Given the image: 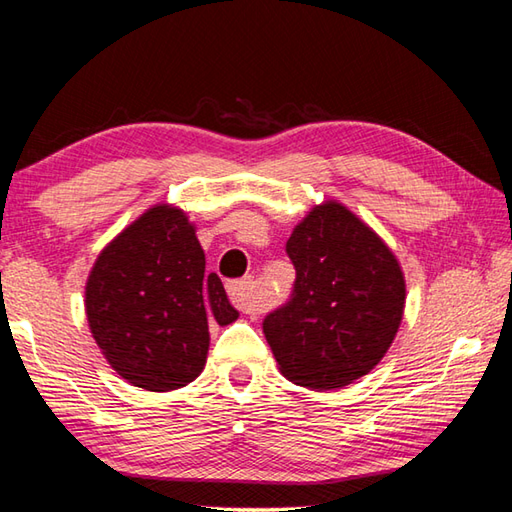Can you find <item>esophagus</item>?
Listing matches in <instances>:
<instances>
[{
    "label": "esophagus",
    "instance_id": "esophagus-1",
    "mask_svg": "<svg viewBox=\"0 0 512 512\" xmlns=\"http://www.w3.org/2000/svg\"><path fill=\"white\" fill-rule=\"evenodd\" d=\"M253 288H255V282L250 277L239 279V282H233L228 286L230 302L242 310V313H248V315H255L259 310L255 297H253Z\"/></svg>",
    "mask_w": 512,
    "mask_h": 512
}]
</instances>
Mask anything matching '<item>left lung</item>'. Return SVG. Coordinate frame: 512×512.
<instances>
[{
	"label": "left lung",
	"mask_w": 512,
	"mask_h": 512,
	"mask_svg": "<svg viewBox=\"0 0 512 512\" xmlns=\"http://www.w3.org/2000/svg\"><path fill=\"white\" fill-rule=\"evenodd\" d=\"M295 266L290 299L264 319L282 375L333 390L368 375L402 324L406 282L373 228L337 202L315 206L286 242Z\"/></svg>",
	"instance_id": "left-lung-1"
}]
</instances>
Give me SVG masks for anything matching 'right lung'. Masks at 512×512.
Instances as JSON below:
<instances>
[{"mask_svg": "<svg viewBox=\"0 0 512 512\" xmlns=\"http://www.w3.org/2000/svg\"><path fill=\"white\" fill-rule=\"evenodd\" d=\"M90 333L108 364L137 388L166 393L202 373L208 319L239 317L184 210L153 206L110 242L86 282Z\"/></svg>", "mask_w": 512, "mask_h": 512, "instance_id": "obj_1", "label": "right lung"}]
</instances>
